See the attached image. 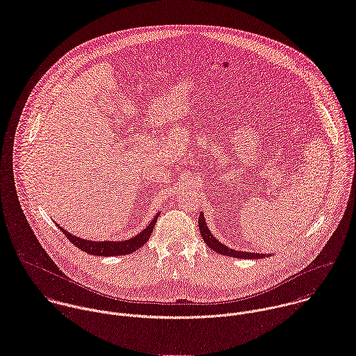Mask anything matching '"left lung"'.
<instances>
[{"instance_id":"left-lung-1","label":"left lung","mask_w":356,"mask_h":356,"mask_svg":"<svg viewBox=\"0 0 356 356\" xmlns=\"http://www.w3.org/2000/svg\"><path fill=\"white\" fill-rule=\"evenodd\" d=\"M198 226H200V233L202 236L204 242L208 245L209 249H212L213 252L219 253V254H223V256H230V257H236V259H261L264 257V254H259V253H248V252H236V250H232L230 248L219 243L213 236L211 234L207 223H205V219H204V215L200 213V218H198Z\"/></svg>"}]
</instances>
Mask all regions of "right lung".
<instances>
[{"label": "right lung", "instance_id": "1", "mask_svg": "<svg viewBox=\"0 0 356 356\" xmlns=\"http://www.w3.org/2000/svg\"><path fill=\"white\" fill-rule=\"evenodd\" d=\"M159 215V213H158ZM158 215L152 219V222L137 236H134L133 239L129 241H123V242H92V241H85V239H79L76 236L71 234L70 232L64 230L60 225H57L60 227V230L67 236V239L76 246L78 249H81L82 252L92 254V256H102V257H110V256H124V254H130L137 252L141 246H144L149 236L154 230V226L156 223Z\"/></svg>", "mask_w": 356, "mask_h": 356}]
</instances>
